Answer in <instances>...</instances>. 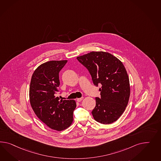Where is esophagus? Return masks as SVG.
I'll use <instances>...</instances> for the list:
<instances>
[{
  "label": "esophagus",
  "instance_id": "34e87169",
  "mask_svg": "<svg viewBox=\"0 0 161 161\" xmlns=\"http://www.w3.org/2000/svg\"><path fill=\"white\" fill-rule=\"evenodd\" d=\"M83 97H81V98H78L77 99V101H78V102H81V101L83 100Z\"/></svg>",
  "mask_w": 161,
  "mask_h": 161
}]
</instances>
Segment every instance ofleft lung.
Returning <instances> with one entry per match:
<instances>
[{
  "mask_svg": "<svg viewBox=\"0 0 161 161\" xmlns=\"http://www.w3.org/2000/svg\"><path fill=\"white\" fill-rule=\"evenodd\" d=\"M77 59L88 70L94 84L100 85V97L92 113L101 124L116 121L124 112L130 96V86L125 68L117 57L104 52H92Z\"/></svg>",
  "mask_w": 161,
  "mask_h": 161,
  "instance_id": "obj_1",
  "label": "left lung"
}]
</instances>
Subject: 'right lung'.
<instances>
[{"label": "right lung", "instance_id": "add662e5", "mask_svg": "<svg viewBox=\"0 0 161 161\" xmlns=\"http://www.w3.org/2000/svg\"><path fill=\"white\" fill-rule=\"evenodd\" d=\"M67 60L50 61L39 65L31 79L29 97L37 117L53 130H62L73 121L76 103L73 100H60L57 97L60 85L59 73Z\"/></svg>", "mask_w": 161, "mask_h": 161}]
</instances>
